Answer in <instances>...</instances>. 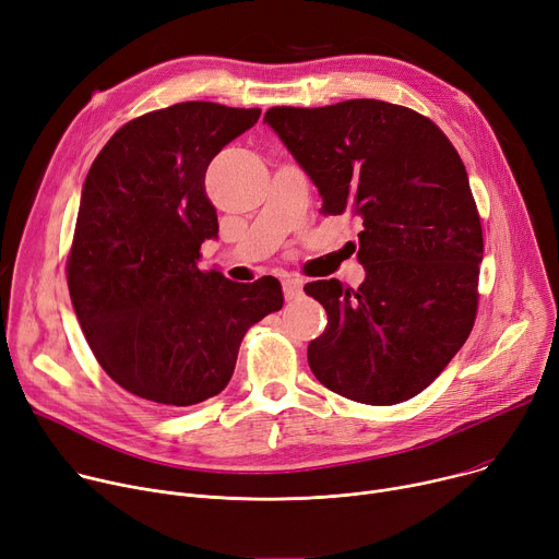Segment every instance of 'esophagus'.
<instances>
[{
  "mask_svg": "<svg viewBox=\"0 0 559 559\" xmlns=\"http://www.w3.org/2000/svg\"><path fill=\"white\" fill-rule=\"evenodd\" d=\"M281 283H283V292H285V299H287V301L296 299V296H299V294L304 292V278H299V276L287 274V276H283Z\"/></svg>",
  "mask_w": 559,
  "mask_h": 559,
  "instance_id": "1",
  "label": "esophagus"
}]
</instances>
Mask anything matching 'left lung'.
<instances>
[{
	"label": "left lung",
	"instance_id": "1",
	"mask_svg": "<svg viewBox=\"0 0 559 559\" xmlns=\"http://www.w3.org/2000/svg\"><path fill=\"white\" fill-rule=\"evenodd\" d=\"M265 123L317 186L323 213L364 225L361 285L304 287L328 312L308 346L314 378L364 404L418 395L476 317L483 231L459 153L418 111L376 98L272 107Z\"/></svg>",
	"mask_w": 559,
	"mask_h": 559
}]
</instances>
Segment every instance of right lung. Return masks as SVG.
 Here are the masks:
<instances>
[{"label": "right lung", "mask_w": 559, "mask_h": 559, "mask_svg": "<svg viewBox=\"0 0 559 559\" xmlns=\"http://www.w3.org/2000/svg\"><path fill=\"white\" fill-rule=\"evenodd\" d=\"M260 109L177 103L126 123L94 159L67 260L73 312L105 373L159 406L225 391L245 332L283 308L274 276L202 272L217 238L204 191L211 159Z\"/></svg>", "instance_id": "add662e5"}]
</instances>
